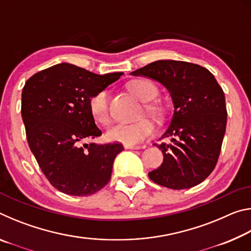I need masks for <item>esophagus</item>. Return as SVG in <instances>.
Masks as SVG:
<instances>
[{
	"label": "esophagus",
	"instance_id": "obj_1",
	"mask_svg": "<svg viewBox=\"0 0 251 251\" xmlns=\"http://www.w3.org/2000/svg\"><path fill=\"white\" fill-rule=\"evenodd\" d=\"M125 150H139L141 146H136V145H125Z\"/></svg>",
	"mask_w": 251,
	"mask_h": 251
}]
</instances>
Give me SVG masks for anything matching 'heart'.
Returning <instances> with one entry per match:
<instances>
[{"label": "heart", "instance_id": "obj_1", "mask_svg": "<svg viewBox=\"0 0 251 251\" xmlns=\"http://www.w3.org/2000/svg\"><path fill=\"white\" fill-rule=\"evenodd\" d=\"M128 90L133 94L146 103L147 113L155 117L163 115V108L158 104L148 103L157 96V87L154 83L147 79H136L128 84ZM90 110L95 122L101 125L108 124L110 121L109 112V92L101 90L92 96L90 100ZM155 131V125L148 118H143L134 123H117L106 131V138L109 142L122 143L124 145H135L142 143L150 137Z\"/></svg>", "mask_w": 251, "mask_h": 251}]
</instances>
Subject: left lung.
Returning a JSON list of instances; mask_svg holds the SVG:
<instances>
[{
    "mask_svg": "<svg viewBox=\"0 0 251 251\" xmlns=\"http://www.w3.org/2000/svg\"><path fill=\"white\" fill-rule=\"evenodd\" d=\"M160 83L168 91L174 113L155 144L164 155L160 166L148 173L151 179L171 189L201 184L217 164L227 124L225 94L209 71L188 62L160 59L131 72Z\"/></svg>",
    "mask_w": 251,
    "mask_h": 251,
    "instance_id": "1",
    "label": "left lung"
}]
</instances>
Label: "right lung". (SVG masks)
Masks as SVG:
<instances>
[{"label": "right lung", "mask_w": 251, "mask_h": 251, "mask_svg": "<svg viewBox=\"0 0 251 251\" xmlns=\"http://www.w3.org/2000/svg\"><path fill=\"white\" fill-rule=\"evenodd\" d=\"M123 75H99L61 63L29 77L22 91V120L31 151L42 172L59 192L90 196L112 176L121 144H84L101 135L90 100Z\"/></svg>", "instance_id": "obj_1"}]
</instances>
